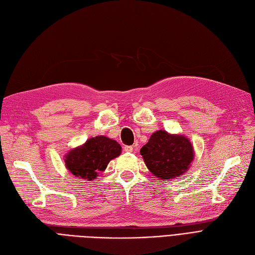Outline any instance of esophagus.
<instances>
[{
    "mask_svg": "<svg viewBox=\"0 0 255 255\" xmlns=\"http://www.w3.org/2000/svg\"><path fill=\"white\" fill-rule=\"evenodd\" d=\"M133 147L132 146H126L125 147V151H126V152H133Z\"/></svg>",
    "mask_w": 255,
    "mask_h": 255,
    "instance_id": "esophagus-1",
    "label": "esophagus"
}]
</instances>
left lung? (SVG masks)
<instances>
[{"label": "left lung", "instance_id": "left-lung-1", "mask_svg": "<svg viewBox=\"0 0 255 255\" xmlns=\"http://www.w3.org/2000/svg\"><path fill=\"white\" fill-rule=\"evenodd\" d=\"M140 154L151 173L164 181L183 174L194 159L193 147L187 137L162 129L151 135Z\"/></svg>", "mask_w": 255, "mask_h": 255}]
</instances>
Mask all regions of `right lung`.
<instances>
[{"label":"right lung","instance_id":"obj_1","mask_svg":"<svg viewBox=\"0 0 255 255\" xmlns=\"http://www.w3.org/2000/svg\"><path fill=\"white\" fill-rule=\"evenodd\" d=\"M121 153V146L105 136H96L86 141L84 146L72 150L65 156V165L71 173L79 178L92 179L104 170L109 161Z\"/></svg>","mask_w":255,"mask_h":255}]
</instances>
